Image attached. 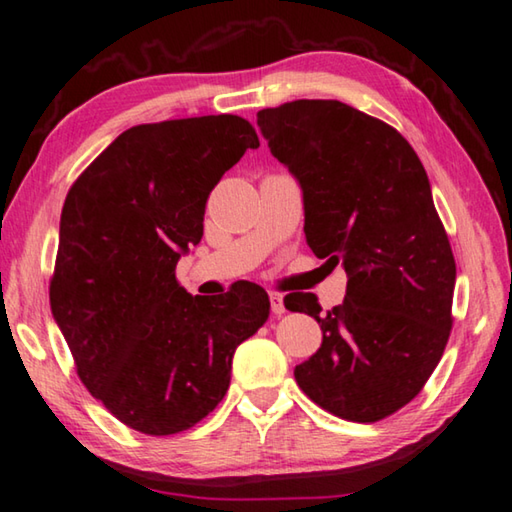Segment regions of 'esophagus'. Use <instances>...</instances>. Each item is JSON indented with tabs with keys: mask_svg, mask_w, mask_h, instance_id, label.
Listing matches in <instances>:
<instances>
[{
	"mask_svg": "<svg viewBox=\"0 0 512 512\" xmlns=\"http://www.w3.org/2000/svg\"><path fill=\"white\" fill-rule=\"evenodd\" d=\"M270 306H272V313L274 315H283L286 313V306H283V295L281 292H270Z\"/></svg>",
	"mask_w": 512,
	"mask_h": 512,
	"instance_id": "esophagus-1",
	"label": "esophagus"
}]
</instances>
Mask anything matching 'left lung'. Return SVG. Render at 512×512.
<instances>
[{
  "label": "left lung",
  "instance_id": "8db88e82",
  "mask_svg": "<svg viewBox=\"0 0 512 512\" xmlns=\"http://www.w3.org/2000/svg\"><path fill=\"white\" fill-rule=\"evenodd\" d=\"M258 127L301 183L313 254L349 276L326 313L313 292L283 299L322 329L297 385L342 420H385L420 395L454 324L456 261L424 165L395 127L335 99L263 108Z\"/></svg>",
  "mask_w": 512,
  "mask_h": 512
}]
</instances>
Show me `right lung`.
<instances>
[{
    "label": "right lung",
    "mask_w": 512,
    "mask_h": 512,
    "mask_svg": "<svg viewBox=\"0 0 512 512\" xmlns=\"http://www.w3.org/2000/svg\"><path fill=\"white\" fill-rule=\"evenodd\" d=\"M258 145L240 115L138 124L67 192L49 304L81 383L133 431L204 420L229 390L236 347L270 317L256 283L206 299L177 281L208 195Z\"/></svg>",
    "instance_id": "right-lung-1"
}]
</instances>
